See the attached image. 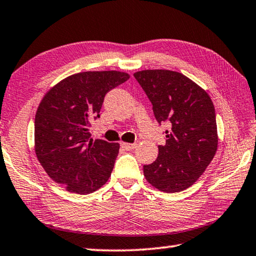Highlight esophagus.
<instances>
[{
  "instance_id": "obj_1",
  "label": "esophagus",
  "mask_w": 256,
  "mask_h": 256,
  "mask_svg": "<svg viewBox=\"0 0 256 256\" xmlns=\"http://www.w3.org/2000/svg\"><path fill=\"white\" fill-rule=\"evenodd\" d=\"M120 146H122V148H124L126 151H131L133 149H136L138 144H126V142H122Z\"/></svg>"
}]
</instances>
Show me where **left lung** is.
<instances>
[{
	"mask_svg": "<svg viewBox=\"0 0 256 256\" xmlns=\"http://www.w3.org/2000/svg\"><path fill=\"white\" fill-rule=\"evenodd\" d=\"M133 76L152 104L157 122L170 125L166 144L158 146L157 159L144 166L146 180L164 193L188 188L218 148L214 102L201 86L180 72L144 70Z\"/></svg>",
	"mask_w": 256,
	"mask_h": 256,
	"instance_id": "8db88e82",
	"label": "left lung"
}]
</instances>
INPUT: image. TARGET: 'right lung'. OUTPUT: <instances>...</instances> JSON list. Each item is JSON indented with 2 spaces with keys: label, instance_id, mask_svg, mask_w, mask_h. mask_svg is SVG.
<instances>
[{
  "label": "right lung",
  "instance_id": "1",
  "mask_svg": "<svg viewBox=\"0 0 256 256\" xmlns=\"http://www.w3.org/2000/svg\"><path fill=\"white\" fill-rule=\"evenodd\" d=\"M130 76L89 71L66 78L47 92L34 118V151L55 183L76 194L92 193L106 183L120 144L94 140L92 120L100 118L104 98Z\"/></svg>",
  "mask_w": 256,
  "mask_h": 256
}]
</instances>
